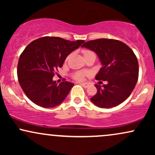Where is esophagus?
I'll use <instances>...</instances> for the list:
<instances>
[{"label": "esophagus", "instance_id": "obj_1", "mask_svg": "<svg viewBox=\"0 0 155 155\" xmlns=\"http://www.w3.org/2000/svg\"><path fill=\"white\" fill-rule=\"evenodd\" d=\"M80 84H81V86L83 87L87 88V87H88L89 86H90V83H80Z\"/></svg>", "mask_w": 155, "mask_h": 155}]
</instances>
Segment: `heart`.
<instances>
[{"mask_svg": "<svg viewBox=\"0 0 155 155\" xmlns=\"http://www.w3.org/2000/svg\"><path fill=\"white\" fill-rule=\"evenodd\" d=\"M83 54H84V57L87 56L88 54H94L93 52L90 50H84L83 51ZM87 75L86 72H83V71H79L76 72L74 74V79H76V80H79V81H81V80H83L84 76Z\"/></svg>", "mask_w": 155, "mask_h": 155, "instance_id": "heart-1", "label": "heart"}]
</instances>
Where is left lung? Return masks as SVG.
<instances>
[{"instance_id":"obj_1","label":"left lung","mask_w":155,"mask_h":155,"mask_svg":"<svg viewBox=\"0 0 155 155\" xmlns=\"http://www.w3.org/2000/svg\"><path fill=\"white\" fill-rule=\"evenodd\" d=\"M82 47L95 51L102 64L95 79L107 81L106 84L95 85L97 93L90 98L92 102L105 108L124 102L138 79V63L133 51L120 41L108 38L89 41Z\"/></svg>"}]
</instances>
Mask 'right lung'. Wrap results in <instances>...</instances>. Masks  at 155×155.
<instances>
[{
  "label": "right lung",
  "mask_w": 155,
  "mask_h": 155,
  "mask_svg": "<svg viewBox=\"0 0 155 155\" xmlns=\"http://www.w3.org/2000/svg\"><path fill=\"white\" fill-rule=\"evenodd\" d=\"M84 41L45 36L32 41L19 57L17 77L27 97L35 104L52 108L63 103L74 84L53 81L54 73L63 66L67 56Z\"/></svg>",
  "instance_id": "1"
}]
</instances>
